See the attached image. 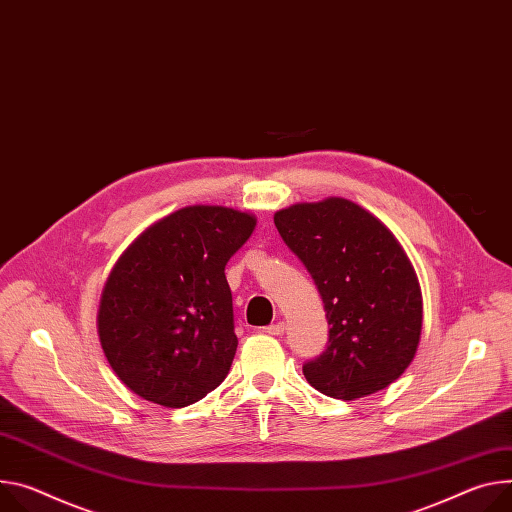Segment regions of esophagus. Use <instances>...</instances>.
Masks as SVG:
<instances>
[{
	"label": "esophagus",
	"mask_w": 512,
	"mask_h": 512,
	"mask_svg": "<svg viewBox=\"0 0 512 512\" xmlns=\"http://www.w3.org/2000/svg\"><path fill=\"white\" fill-rule=\"evenodd\" d=\"M265 333L273 335V337H282L286 333V324L282 320L273 322V324H269V327H265Z\"/></svg>",
	"instance_id": "obj_1"
}]
</instances>
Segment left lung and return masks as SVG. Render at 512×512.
Masks as SVG:
<instances>
[{
  "mask_svg": "<svg viewBox=\"0 0 512 512\" xmlns=\"http://www.w3.org/2000/svg\"><path fill=\"white\" fill-rule=\"evenodd\" d=\"M284 243L306 265L329 320V345L304 365L320 394L357 400L396 382L416 355L423 294L390 228L345 198L275 212Z\"/></svg>",
  "mask_w": 512,
  "mask_h": 512,
  "instance_id": "1",
  "label": "left lung"
}]
</instances>
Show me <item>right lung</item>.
I'll return each instance as SVG.
<instances>
[{"label": "right lung", "instance_id": "right-lung-1", "mask_svg": "<svg viewBox=\"0 0 512 512\" xmlns=\"http://www.w3.org/2000/svg\"><path fill=\"white\" fill-rule=\"evenodd\" d=\"M257 218L226 206H185L138 235L102 290L98 335L114 374L165 408L202 400L237 353L224 267Z\"/></svg>", "mask_w": 512, "mask_h": 512}]
</instances>
